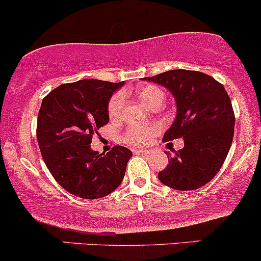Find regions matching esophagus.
Segmentation results:
<instances>
[{
  "instance_id": "1",
  "label": "esophagus",
  "mask_w": 261,
  "mask_h": 261,
  "mask_svg": "<svg viewBox=\"0 0 261 261\" xmlns=\"http://www.w3.org/2000/svg\"><path fill=\"white\" fill-rule=\"evenodd\" d=\"M136 153H138V154H144V155H148V154H150V150H146V149H138V150H137Z\"/></svg>"
}]
</instances>
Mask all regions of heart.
Returning a JSON list of instances; mask_svg holds the SVG:
<instances>
[{"mask_svg":"<svg viewBox=\"0 0 261 261\" xmlns=\"http://www.w3.org/2000/svg\"><path fill=\"white\" fill-rule=\"evenodd\" d=\"M136 95L146 107L151 108L155 105L163 103L164 101V92L162 89L154 85H142L137 87ZM123 105L122 95L117 93L108 102V116L112 119L118 118L121 116ZM159 132L158 125L150 124H133L125 130L124 142L132 145H145L154 138L155 134Z\"/></svg>","mask_w":261,"mask_h":261,"instance_id":"b5f03b06","label":"heart"}]
</instances>
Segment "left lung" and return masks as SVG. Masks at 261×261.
<instances>
[{"label": "left lung", "mask_w": 261, "mask_h": 261, "mask_svg": "<svg viewBox=\"0 0 261 261\" xmlns=\"http://www.w3.org/2000/svg\"><path fill=\"white\" fill-rule=\"evenodd\" d=\"M143 80L166 87L176 101V118L164 142H185L174 155L165 151L169 164L158 177L178 191L200 189L216 176L232 145L236 117L229 96L217 80L192 70H169Z\"/></svg>", "instance_id": "left-lung-1"}]
</instances>
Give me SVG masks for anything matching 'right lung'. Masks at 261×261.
I'll use <instances>...</instances> for the list:
<instances>
[{"instance_id":"add662e5","label":"right lung","mask_w":261,"mask_h":261,"mask_svg":"<svg viewBox=\"0 0 261 261\" xmlns=\"http://www.w3.org/2000/svg\"><path fill=\"white\" fill-rule=\"evenodd\" d=\"M123 84L86 79L60 85L43 98L37 122L40 153L55 181L71 195L105 197L124 177L129 149L116 145L99 154L90 145L110 121L108 102Z\"/></svg>"}]
</instances>
